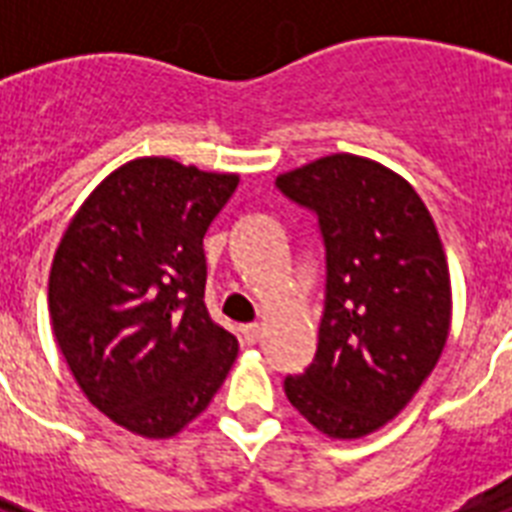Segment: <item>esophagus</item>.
<instances>
[{"label": "esophagus", "instance_id": "1", "mask_svg": "<svg viewBox=\"0 0 512 512\" xmlns=\"http://www.w3.org/2000/svg\"><path fill=\"white\" fill-rule=\"evenodd\" d=\"M241 335H244L247 345H257V342L263 340V327L260 324H247V327L241 329Z\"/></svg>", "mask_w": 512, "mask_h": 512}]
</instances>
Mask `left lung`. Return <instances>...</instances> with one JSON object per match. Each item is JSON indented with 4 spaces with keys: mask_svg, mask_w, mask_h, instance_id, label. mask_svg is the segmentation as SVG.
I'll return each instance as SVG.
<instances>
[{
    "mask_svg": "<svg viewBox=\"0 0 512 512\" xmlns=\"http://www.w3.org/2000/svg\"><path fill=\"white\" fill-rule=\"evenodd\" d=\"M276 185L319 215L327 249L319 348L284 393L324 436H369L441 358L452 327L444 244L412 185L366 156H321Z\"/></svg>",
    "mask_w": 512,
    "mask_h": 512,
    "instance_id": "left-lung-1",
    "label": "left lung"
}]
</instances>
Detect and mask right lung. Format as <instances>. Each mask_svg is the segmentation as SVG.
Here are the masks:
<instances>
[{
	"instance_id": "right-lung-1",
	"label": "right lung",
	"mask_w": 512,
	"mask_h": 512,
	"mask_svg": "<svg viewBox=\"0 0 512 512\" xmlns=\"http://www.w3.org/2000/svg\"><path fill=\"white\" fill-rule=\"evenodd\" d=\"M231 172L143 156L71 217L50 268L52 335L76 385L135 436L172 438L209 406L239 340L204 305V233Z\"/></svg>"
}]
</instances>
